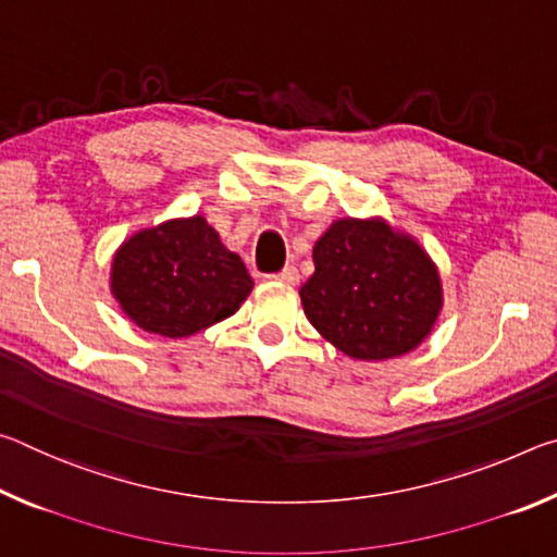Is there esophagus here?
Listing matches in <instances>:
<instances>
[{
	"label": "esophagus",
	"mask_w": 557,
	"mask_h": 557,
	"mask_svg": "<svg viewBox=\"0 0 557 557\" xmlns=\"http://www.w3.org/2000/svg\"><path fill=\"white\" fill-rule=\"evenodd\" d=\"M272 280L282 282V285H297L299 272H297V268H285V270H280L277 275H272Z\"/></svg>",
	"instance_id": "1"
}]
</instances>
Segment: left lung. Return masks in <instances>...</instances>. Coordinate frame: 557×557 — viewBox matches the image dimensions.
Segmentation results:
<instances>
[{
    "instance_id": "1",
    "label": "left lung",
    "mask_w": 557,
    "mask_h": 557,
    "mask_svg": "<svg viewBox=\"0 0 557 557\" xmlns=\"http://www.w3.org/2000/svg\"><path fill=\"white\" fill-rule=\"evenodd\" d=\"M301 307L329 344L354 361H388L418 348L445 305L437 262L381 215L336 219L312 250Z\"/></svg>"
}]
</instances>
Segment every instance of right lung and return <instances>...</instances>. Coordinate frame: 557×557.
Returning <instances> with one entry per match:
<instances>
[{
  "mask_svg": "<svg viewBox=\"0 0 557 557\" xmlns=\"http://www.w3.org/2000/svg\"><path fill=\"white\" fill-rule=\"evenodd\" d=\"M110 292L132 324L186 338L238 312L252 277L203 215H188L122 240L112 256Z\"/></svg>",
  "mask_w": 557,
  "mask_h": 557,
  "instance_id": "1",
  "label": "right lung"
}]
</instances>
